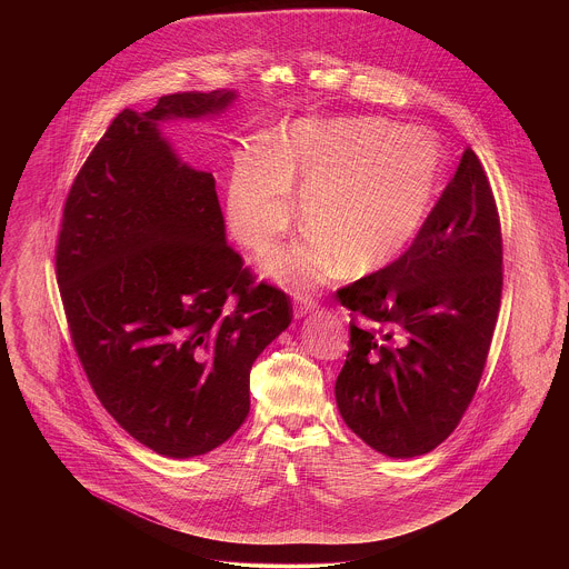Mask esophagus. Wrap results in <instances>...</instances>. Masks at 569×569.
<instances>
[{
  "instance_id": "obj_1",
  "label": "esophagus",
  "mask_w": 569,
  "mask_h": 569,
  "mask_svg": "<svg viewBox=\"0 0 569 569\" xmlns=\"http://www.w3.org/2000/svg\"><path fill=\"white\" fill-rule=\"evenodd\" d=\"M293 302H296V318H302L318 309V300L311 298L309 293H300V291L293 293Z\"/></svg>"
}]
</instances>
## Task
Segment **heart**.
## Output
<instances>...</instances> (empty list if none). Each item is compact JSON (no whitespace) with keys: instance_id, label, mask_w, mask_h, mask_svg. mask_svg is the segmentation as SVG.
<instances>
[{"instance_id":"b5f03b06","label":"heart","mask_w":569,"mask_h":569,"mask_svg":"<svg viewBox=\"0 0 569 569\" xmlns=\"http://www.w3.org/2000/svg\"><path fill=\"white\" fill-rule=\"evenodd\" d=\"M440 168L438 142L420 129L372 118L298 120L276 129L264 153L234 158L228 223L247 249H267L296 219L300 181L302 221L313 232L271 251L264 271L291 284L322 280L339 260L372 273L420 237Z\"/></svg>"}]
</instances>
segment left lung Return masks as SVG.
I'll list each match as a JSON object with an SVG mask.
<instances>
[{
  "mask_svg": "<svg viewBox=\"0 0 569 569\" xmlns=\"http://www.w3.org/2000/svg\"><path fill=\"white\" fill-rule=\"evenodd\" d=\"M501 230L478 156L465 149L420 237L337 291L363 320L335 383L343 422L388 458L429 453L458 427L485 372L501 300Z\"/></svg>",
  "mask_w": 569,
  "mask_h": 569,
  "instance_id": "left-lung-1",
  "label": "left lung"
}]
</instances>
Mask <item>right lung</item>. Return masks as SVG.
<instances>
[{"label":"right lung","instance_id":"right-lung-1","mask_svg":"<svg viewBox=\"0 0 569 569\" xmlns=\"http://www.w3.org/2000/svg\"><path fill=\"white\" fill-rule=\"evenodd\" d=\"M237 91L162 96L120 111L66 201L57 280L102 407L166 458L223 445L249 413V370L291 325L226 243L212 172L179 160L160 124L223 113Z\"/></svg>","mask_w":569,"mask_h":569}]
</instances>
